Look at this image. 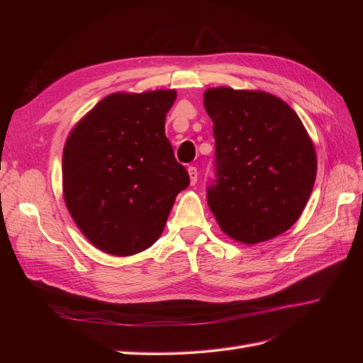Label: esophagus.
<instances>
[{"label": "esophagus", "mask_w": 363, "mask_h": 363, "mask_svg": "<svg viewBox=\"0 0 363 363\" xmlns=\"http://www.w3.org/2000/svg\"><path fill=\"white\" fill-rule=\"evenodd\" d=\"M188 174H189V179H191V184L196 183V179H199V172H196L195 167H189L188 168Z\"/></svg>", "instance_id": "1"}]
</instances>
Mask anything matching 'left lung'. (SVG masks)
<instances>
[{
  "mask_svg": "<svg viewBox=\"0 0 363 363\" xmlns=\"http://www.w3.org/2000/svg\"><path fill=\"white\" fill-rule=\"evenodd\" d=\"M213 123L215 180L207 203L223 232L257 244L300 218L316 177L312 140L292 108L263 91L204 92Z\"/></svg>",
  "mask_w": 363,
  "mask_h": 363,
  "instance_id": "1",
  "label": "left lung"
}]
</instances>
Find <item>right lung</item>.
I'll list each match as a JSON object with an SVG mask.
<instances>
[{"instance_id":"right-lung-1","label":"right lung","mask_w":363,"mask_h":363,"mask_svg":"<svg viewBox=\"0 0 363 363\" xmlns=\"http://www.w3.org/2000/svg\"><path fill=\"white\" fill-rule=\"evenodd\" d=\"M175 91L112 94L69 133L63 150V196L89 242L131 256L160 238L189 175L164 136Z\"/></svg>"}]
</instances>
